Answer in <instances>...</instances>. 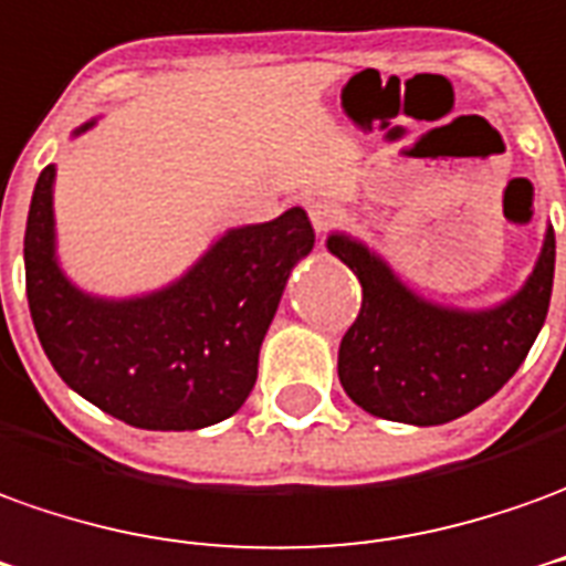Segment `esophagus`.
<instances>
[{"instance_id":"34e87169","label":"esophagus","mask_w":566,"mask_h":566,"mask_svg":"<svg viewBox=\"0 0 566 566\" xmlns=\"http://www.w3.org/2000/svg\"><path fill=\"white\" fill-rule=\"evenodd\" d=\"M346 217V211L339 208L337 201H327V199H318V201H310V220L315 232H327V229H334Z\"/></svg>"}]
</instances>
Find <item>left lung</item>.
I'll use <instances>...</instances> for the list:
<instances>
[{
  "label": "left lung",
  "instance_id": "left-lung-1",
  "mask_svg": "<svg viewBox=\"0 0 566 566\" xmlns=\"http://www.w3.org/2000/svg\"><path fill=\"white\" fill-rule=\"evenodd\" d=\"M327 251L361 282V312L339 343V382L379 420L441 426L484 405L527 358L552 300V227L521 291L488 310L426 300L346 232H331Z\"/></svg>",
  "mask_w": 566,
  "mask_h": 566
}]
</instances>
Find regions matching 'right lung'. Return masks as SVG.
Here are the masks:
<instances>
[{"label": "right lung", "mask_w": 566, "mask_h": 566, "mask_svg": "<svg viewBox=\"0 0 566 566\" xmlns=\"http://www.w3.org/2000/svg\"><path fill=\"white\" fill-rule=\"evenodd\" d=\"M94 128V118L73 137ZM54 174H39L23 266L39 343L61 379L116 420L187 432L232 417L256 382L260 346L287 275L315 244L303 208L227 229L180 279L140 296H97L66 279Z\"/></svg>", "instance_id": "obj_1"}]
</instances>
